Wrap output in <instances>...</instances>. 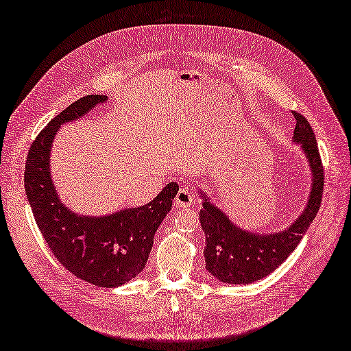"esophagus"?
<instances>
[{
	"instance_id": "34e87169",
	"label": "esophagus",
	"mask_w": 351,
	"mask_h": 351,
	"mask_svg": "<svg viewBox=\"0 0 351 351\" xmlns=\"http://www.w3.org/2000/svg\"><path fill=\"white\" fill-rule=\"evenodd\" d=\"M193 200H194L193 193H191L190 188H186V186L181 188V190L178 191V194L175 197V203H176L178 208H188V206L193 203Z\"/></svg>"
}]
</instances>
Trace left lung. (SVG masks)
<instances>
[{"label": "left lung", "instance_id": "1", "mask_svg": "<svg viewBox=\"0 0 351 351\" xmlns=\"http://www.w3.org/2000/svg\"><path fill=\"white\" fill-rule=\"evenodd\" d=\"M292 114L296 120L293 142L301 145L313 175L307 206L293 223L271 234L250 232L231 222L204 191L199 193L203 199L200 222L206 234V269L219 282L247 285L267 277L293 252L316 218L325 184L322 160L310 123L300 112Z\"/></svg>", "mask_w": 351, "mask_h": 351}]
</instances>
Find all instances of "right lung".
I'll return each instance as SVG.
<instances>
[{"mask_svg": "<svg viewBox=\"0 0 351 351\" xmlns=\"http://www.w3.org/2000/svg\"><path fill=\"white\" fill-rule=\"evenodd\" d=\"M106 96L88 95L71 104L44 128L28 152L25 191L35 222L53 255L68 271L101 287L121 286L148 261L154 234L179 190L169 182L148 204L105 217L74 213L60 202L50 173V151L60 124L82 119Z\"/></svg>", "mask_w": 351, "mask_h": 351, "instance_id": "right-lung-1", "label": "right lung"}]
</instances>
